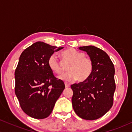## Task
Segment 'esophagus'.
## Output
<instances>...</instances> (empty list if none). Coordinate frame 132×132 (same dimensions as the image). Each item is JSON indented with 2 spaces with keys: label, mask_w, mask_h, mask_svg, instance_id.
Listing matches in <instances>:
<instances>
[{
  "label": "esophagus",
  "mask_w": 132,
  "mask_h": 132,
  "mask_svg": "<svg viewBox=\"0 0 132 132\" xmlns=\"http://www.w3.org/2000/svg\"><path fill=\"white\" fill-rule=\"evenodd\" d=\"M64 84H65V87H70V84H69V83H68V82H64Z\"/></svg>",
  "instance_id": "34e87169"
}]
</instances>
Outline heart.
<instances>
[{
  "instance_id": "b5f03b06",
  "label": "heart",
  "mask_w": 132,
  "mask_h": 132,
  "mask_svg": "<svg viewBox=\"0 0 132 132\" xmlns=\"http://www.w3.org/2000/svg\"><path fill=\"white\" fill-rule=\"evenodd\" d=\"M61 56L63 60L69 62V64L67 66L69 71L60 76V79L65 81L78 79L79 82H83L91 75L93 63L90 58L85 57L83 53L71 48L63 51ZM48 64L51 70L56 74H61L64 70V68L62 66L56 54H51L50 56Z\"/></svg>"
}]
</instances>
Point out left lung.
<instances>
[{"instance_id": "obj_1", "label": "left lung", "mask_w": 132, "mask_h": 132, "mask_svg": "<svg viewBox=\"0 0 132 132\" xmlns=\"http://www.w3.org/2000/svg\"><path fill=\"white\" fill-rule=\"evenodd\" d=\"M79 49L89 56L93 69L86 81L71 86L72 107L79 117L93 120L105 115L112 107L115 68L108 54L100 48L86 46Z\"/></svg>"}]
</instances>
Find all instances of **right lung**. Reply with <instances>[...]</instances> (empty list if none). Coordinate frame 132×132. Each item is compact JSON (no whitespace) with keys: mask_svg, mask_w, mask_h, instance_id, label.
Wrapping results in <instances>:
<instances>
[{"mask_svg":"<svg viewBox=\"0 0 132 132\" xmlns=\"http://www.w3.org/2000/svg\"><path fill=\"white\" fill-rule=\"evenodd\" d=\"M63 48L38 42L20 56L15 71V92L23 111L31 117H48L65 88L64 83L54 76L48 64L51 54Z\"/></svg>","mask_w":132,"mask_h":132,"instance_id":"right-lung-1","label":"right lung"}]
</instances>
